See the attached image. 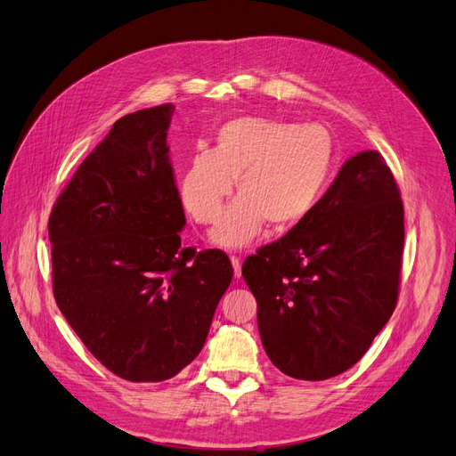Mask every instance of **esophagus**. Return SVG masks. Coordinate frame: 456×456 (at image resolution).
<instances>
[{
    "instance_id": "34e87169",
    "label": "esophagus",
    "mask_w": 456,
    "mask_h": 456,
    "mask_svg": "<svg viewBox=\"0 0 456 456\" xmlns=\"http://www.w3.org/2000/svg\"><path fill=\"white\" fill-rule=\"evenodd\" d=\"M230 260H232V266H233V275H236V278H241V260L238 258V256H230Z\"/></svg>"
}]
</instances>
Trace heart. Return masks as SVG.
I'll return each mask as SVG.
<instances>
[{
	"label": "heart",
	"mask_w": 456,
	"mask_h": 456,
	"mask_svg": "<svg viewBox=\"0 0 456 456\" xmlns=\"http://www.w3.org/2000/svg\"><path fill=\"white\" fill-rule=\"evenodd\" d=\"M333 158V141L322 126L245 116L224 123L211 150L191 154L178 194L198 224H213L236 178L240 196L224 209L211 240L238 249L266 223L273 228L302 223L323 194Z\"/></svg>",
	"instance_id": "obj_1"
}]
</instances>
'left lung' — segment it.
Here are the masks:
<instances>
[{"label":"left lung","instance_id":"left-lung-1","mask_svg":"<svg viewBox=\"0 0 456 456\" xmlns=\"http://www.w3.org/2000/svg\"><path fill=\"white\" fill-rule=\"evenodd\" d=\"M403 240L394 175L377 150L360 151L302 223L243 262L270 362L300 380L360 362L395 308Z\"/></svg>","mask_w":456,"mask_h":456}]
</instances>
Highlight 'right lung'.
<instances>
[{
    "label": "right lung",
    "instance_id": "right-lung-1",
    "mask_svg": "<svg viewBox=\"0 0 456 456\" xmlns=\"http://www.w3.org/2000/svg\"><path fill=\"white\" fill-rule=\"evenodd\" d=\"M171 104L119 118L49 216L54 300L114 375L161 382L196 360L232 281L226 253L181 245Z\"/></svg>",
    "mask_w": 456,
    "mask_h": 456
}]
</instances>
